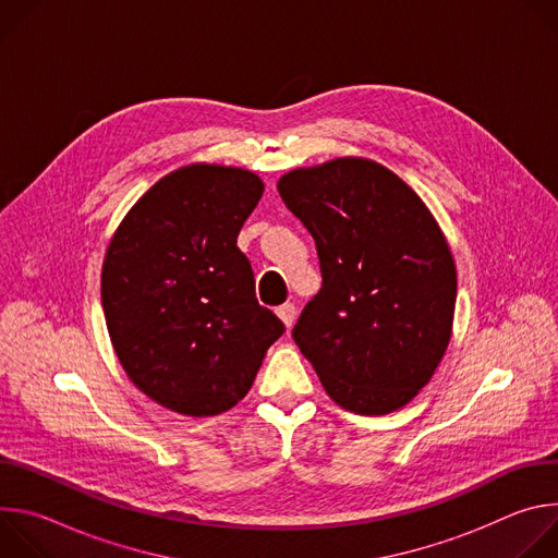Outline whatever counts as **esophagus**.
<instances>
[{
	"label": "esophagus",
	"mask_w": 558,
	"mask_h": 558,
	"mask_svg": "<svg viewBox=\"0 0 558 558\" xmlns=\"http://www.w3.org/2000/svg\"><path fill=\"white\" fill-rule=\"evenodd\" d=\"M276 313H278V317H280L282 325H284L287 329H291V327H293V323H295V315H298V311H295V304L287 302V304L278 306V308H276Z\"/></svg>",
	"instance_id": "1"
}]
</instances>
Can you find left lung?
Instances as JSON below:
<instances>
[{
    "mask_svg": "<svg viewBox=\"0 0 558 558\" xmlns=\"http://www.w3.org/2000/svg\"><path fill=\"white\" fill-rule=\"evenodd\" d=\"M313 235L323 289L293 340L331 400L357 415L404 409L435 375L450 336L457 267L426 203L362 156L280 177Z\"/></svg>",
    "mask_w": 558,
    "mask_h": 558,
    "instance_id": "1",
    "label": "left lung"
}]
</instances>
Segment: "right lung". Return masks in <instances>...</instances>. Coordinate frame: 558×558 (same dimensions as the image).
Listing matches in <instances>:
<instances>
[{"label": "right lung", "instance_id": "add662e5", "mask_svg": "<svg viewBox=\"0 0 558 558\" xmlns=\"http://www.w3.org/2000/svg\"><path fill=\"white\" fill-rule=\"evenodd\" d=\"M258 174L190 163L158 179L123 216L101 269L114 353L151 402L187 417L233 409L284 333L258 304L235 247L258 205Z\"/></svg>", "mask_w": 558, "mask_h": 558}]
</instances>
